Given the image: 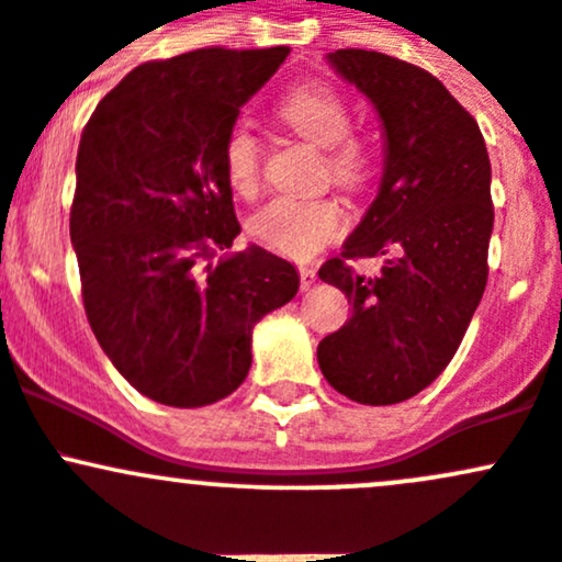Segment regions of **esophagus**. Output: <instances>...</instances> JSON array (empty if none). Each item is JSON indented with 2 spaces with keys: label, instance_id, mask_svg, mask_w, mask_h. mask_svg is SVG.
I'll return each mask as SVG.
<instances>
[{
  "label": "esophagus",
  "instance_id": "34e87169",
  "mask_svg": "<svg viewBox=\"0 0 562 562\" xmlns=\"http://www.w3.org/2000/svg\"><path fill=\"white\" fill-rule=\"evenodd\" d=\"M299 280H302V291H307V288L315 285L317 271L313 269V266H299Z\"/></svg>",
  "mask_w": 562,
  "mask_h": 562
}]
</instances>
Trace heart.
<instances>
[{
  "instance_id": "obj_1",
  "label": "heart",
  "mask_w": 562,
  "mask_h": 562,
  "mask_svg": "<svg viewBox=\"0 0 562 562\" xmlns=\"http://www.w3.org/2000/svg\"><path fill=\"white\" fill-rule=\"evenodd\" d=\"M282 122L299 135L326 149V168L334 184L361 190L372 179L370 146L353 135V113L339 92L326 83H302L280 100ZM223 171L228 184L241 195L258 187L260 140L252 130L234 127L223 144ZM348 217L334 198L277 195L247 220L255 245L269 247L288 258H313L342 236Z\"/></svg>"
}]
</instances>
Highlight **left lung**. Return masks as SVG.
I'll list each match as a JSON object with an SVG mask.
<instances>
[{
  "label": "left lung",
  "instance_id": "1",
  "mask_svg": "<svg viewBox=\"0 0 562 562\" xmlns=\"http://www.w3.org/2000/svg\"><path fill=\"white\" fill-rule=\"evenodd\" d=\"M381 113L386 168L378 198L339 258L317 271L353 304L317 345L339 394L394 405L427 389L454 359L484 296L495 209L490 155L475 119L422 67L378 50L328 54ZM389 254L378 278L352 260Z\"/></svg>",
  "mask_w": 562,
  "mask_h": 562
}]
</instances>
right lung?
Returning <instances> with one entry per match:
<instances>
[{"label": "right lung", "mask_w": 562, "mask_h": 562, "mask_svg": "<svg viewBox=\"0 0 562 562\" xmlns=\"http://www.w3.org/2000/svg\"><path fill=\"white\" fill-rule=\"evenodd\" d=\"M291 54L198 48L135 67L81 133L70 239L100 348L124 381L171 407L245 383L252 328L291 302L299 274L239 236L223 144L239 108Z\"/></svg>", "instance_id": "obj_1"}]
</instances>
